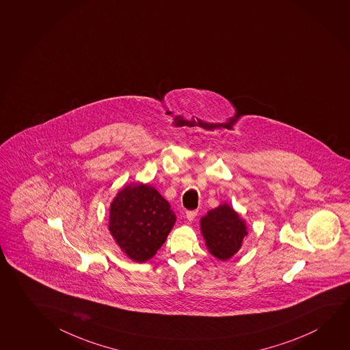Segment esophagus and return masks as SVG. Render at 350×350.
I'll list each match as a JSON object with an SVG mask.
<instances>
[{"label":"esophagus","mask_w":350,"mask_h":350,"mask_svg":"<svg viewBox=\"0 0 350 350\" xmlns=\"http://www.w3.org/2000/svg\"><path fill=\"white\" fill-rule=\"evenodd\" d=\"M198 215V211H187L185 212V218L188 219L189 221H193L195 217Z\"/></svg>","instance_id":"1"}]
</instances>
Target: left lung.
I'll use <instances>...</instances> for the list:
<instances>
[{"instance_id":"8db88e82","label":"left lung","mask_w":350,"mask_h":350,"mask_svg":"<svg viewBox=\"0 0 350 350\" xmlns=\"http://www.w3.org/2000/svg\"><path fill=\"white\" fill-rule=\"evenodd\" d=\"M200 230L208 252L219 260H228L239 252L248 234L246 221L228 204L208 211L200 219Z\"/></svg>"}]
</instances>
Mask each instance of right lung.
Here are the masks:
<instances>
[{"instance_id":"add662e5","label":"right lung","mask_w":350,"mask_h":350,"mask_svg":"<svg viewBox=\"0 0 350 350\" xmlns=\"http://www.w3.org/2000/svg\"><path fill=\"white\" fill-rule=\"evenodd\" d=\"M176 215L154 187L131 183L118 190L109 210V232L129 259L144 263L166 241Z\"/></svg>"}]
</instances>
